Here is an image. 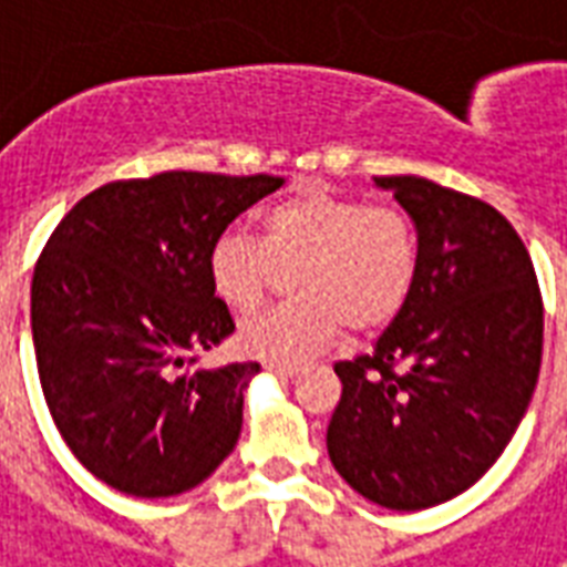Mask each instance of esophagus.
I'll list each match as a JSON object with an SVG mask.
<instances>
[{
  "mask_svg": "<svg viewBox=\"0 0 567 567\" xmlns=\"http://www.w3.org/2000/svg\"><path fill=\"white\" fill-rule=\"evenodd\" d=\"M267 371L270 373H276V377H282V379H291V377H297V373H300V368H293V364H267Z\"/></svg>",
  "mask_w": 567,
  "mask_h": 567,
  "instance_id": "obj_1",
  "label": "esophagus"
}]
</instances>
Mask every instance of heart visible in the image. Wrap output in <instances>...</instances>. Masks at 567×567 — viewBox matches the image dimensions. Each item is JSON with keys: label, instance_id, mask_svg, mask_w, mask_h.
<instances>
[{"label": "heart", "instance_id": "1", "mask_svg": "<svg viewBox=\"0 0 567 567\" xmlns=\"http://www.w3.org/2000/svg\"><path fill=\"white\" fill-rule=\"evenodd\" d=\"M297 300L274 306L240 327V347L274 364L318 355L344 323L373 332L400 315L417 276V231L394 205L355 196L302 194L261 214V235L229 229L208 247L205 270L217 300L256 309L274 267H291Z\"/></svg>", "mask_w": 567, "mask_h": 567}]
</instances>
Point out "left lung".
<instances>
[{
	"label": "left lung",
	"mask_w": 567,
	"mask_h": 567,
	"mask_svg": "<svg viewBox=\"0 0 567 567\" xmlns=\"http://www.w3.org/2000/svg\"><path fill=\"white\" fill-rule=\"evenodd\" d=\"M417 231L412 293L368 355L338 362L327 430L336 471L368 501L417 512L467 492L527 414L545 311L529 252L483 199L421 176H373Z\"/></svg>",
	"instance_id": "obj_1"
}]
</instances>
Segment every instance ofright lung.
Instances as JSON below:
<instances>
[{
  "instance_id": "add662e5",
  "label": "right lung",
  "mask_w": 567,
  "mask_h": 567,
  "mask_svg": "<svg viewBox=\"0 0 567 567\" xmlns=\"http://www.w3.org/2000/svg\"><path fill=\"white\" fill-rule=\"evenodd\" d=\"M279 176L171 171L102 185L52 231L31 279V338L73 456L132 497H173L229 456L258 362L196 364L235 332L205 258Z\"/></svg>"
}]
</instances>
